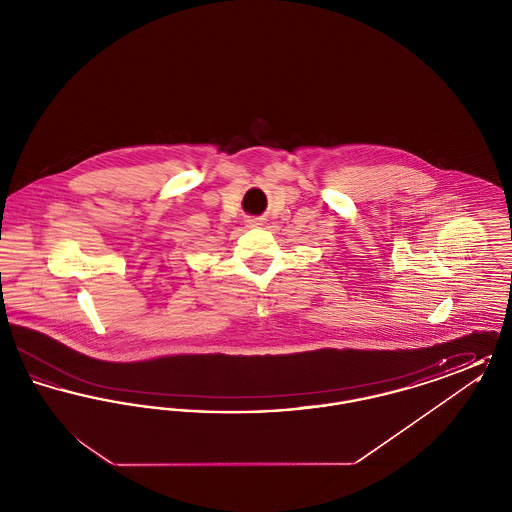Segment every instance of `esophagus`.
<instances>
[{
    "label": "esophagus",
    "instance_id": "obj_1",
    "mask_svg": "<svg viewBox=\"0 0 512 512\" xmlns=\"http://www.w3.org/2000/svg\"><path fill=\"white\" fill-rule=\"evenodd\" d=\"M261 224H263V220H261V219L247 220V226H249V228H259V226H261Z\"/></svg>",
    "mask_w": 512,
    "mask_h": 512
}]
</instances>
